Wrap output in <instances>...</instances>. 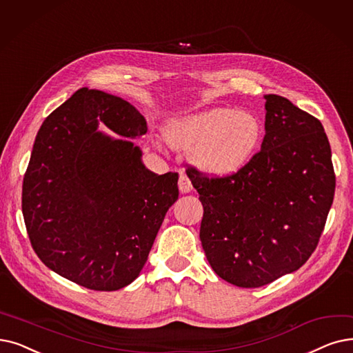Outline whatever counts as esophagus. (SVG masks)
<instances>
[{"mask_svg":"<svg viewBox=\"0 0 353 353\" xmlns=\"http://www.w3.org/2000/svg\"><path fill=\"white\" fill-rule=\"evenodd\" d=\"M192 189H193V186H192L190 179L186 174L181 173L180 177H179V190H180V193H189Z\"/></svg>","mask_w":353,"mask_h":353,"instance_id":"1","label":"esophagus"}]
</instances>
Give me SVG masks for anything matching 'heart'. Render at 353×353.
Wrapping results in <instances>:
<instances>
[{
    "mask_svg": "<svg viewBox=\"0 0 353 353\" xmlns=\"http://www.w3.org/2000/svg\"><path fill=\"white\" fill-rule=\"evenodd\" d=\"M263 137L259 121L245 112L216 108L173 119L165 140L173 148L193 151L196 164L212 176L236 173Z\"/></svg>",
    "mask_w": 353,
    "mask_h": 353,
    "instance_id": "obj_1",
    "label": "heart"
}]
</instances>
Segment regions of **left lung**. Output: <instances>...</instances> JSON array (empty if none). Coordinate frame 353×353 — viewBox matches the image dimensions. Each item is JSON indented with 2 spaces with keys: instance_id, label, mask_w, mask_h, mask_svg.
Instances as JSON below:
<instances>
[{
  "instance_id": "1",
  "label": "left lung",
  "mask_w": 353,
  "mask_h": 353,
  "mask_svg": "<svg viewBox=\"0 0 353 353\" xmlns=\"http://www.w3.org/2000/svg\"><path fill=\"white\" fill-rule=\"evenodd\" d=\"M261 150L229 176L186 173L203 205L201 241L221 279L242 288L297 271L314 252L336 177L321 122L280 95H264Z\"/></svg>"
}]
</instances>
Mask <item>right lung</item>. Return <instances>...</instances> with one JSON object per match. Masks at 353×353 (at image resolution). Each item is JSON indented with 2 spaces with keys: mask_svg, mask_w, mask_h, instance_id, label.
<instances>
[{
  "mask_svg": "<svg viewBox=\"0 0 353 353\" xmlns=\"http://www.w3.org/2000/svg\"><path fill=\"white\" fill-rule=\"evenodd\" d=\"M98 121L128 139L147 132L130 102L76 90L37 132L21 209L30 243L46 267L85 288L115 291L143 270L179 197V174L147 170L140 148L98 132Z\"/></svg>",
  "mask_w": 353,
  "mask_h": 353,
  "instance_id": "right-lung-1",
  "label": "right lung"
}]
</instances>
